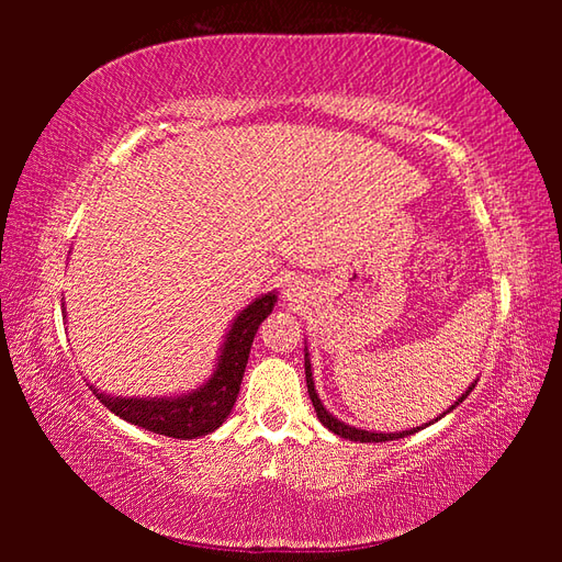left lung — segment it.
<instances>
[{
  "mask_svg": "<svg viewBox=\"0 0 562 562\" xmlns=\"http://www.w3.org/2000/svg\"><path fill=\"white\" fill-rule=\"evenodd\" d=\"M304 369H306V389H308V398H312V403H314V411H316V415H318V420L324 423V425L330 429V432H336L338 437L352 439V441H389V439L408 437V435H413V432H417V429H420V427H413V429H405V432L381 435V432H367V429H357V427H350V425L340 423L338 417H333V415L324 408V403H321V398H318V393H316V389H314V379H312V362H308V352L304 355ZM473 386H475V384H471V386H469V391H465L463 396H461L457 403H453L449 411H453L461 401H465V396H469V393L473 391ZM449 411H447V413H449Z\"/></svg>",
  "mask_w": 562,
  "mask_h": 562,
  "instance_id": "left-lung-1",
  "label": "left lung"
}]
</instances>
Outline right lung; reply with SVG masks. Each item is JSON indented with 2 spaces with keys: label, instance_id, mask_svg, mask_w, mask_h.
<instances>
[{
  "label": "right lung",
  "instance_id": "obj_1",
  "mask_svg": "<svg viewBox=\"0 0 562 562\" xmlns=\"http://www.w3.org/2000/svg\"><path fill=\"white\" fill-rule=\"evenodd\" d=\"M278 296L272 292L260 296L254 304H248L241 314L236 316L234 326L226 333V342L220 355L217 369L210 376L205 386L178 398H113L97 393L99 401L123 420L137 427H145L154 435H166L173 439H195L210 435L217 429L226 415L232 413L241 379L246 372L248 352L254 345L256 330L272 312Z\"/></svg>",
  "mask_w": 562,
  "mask_h": 562
}]
</instances>
